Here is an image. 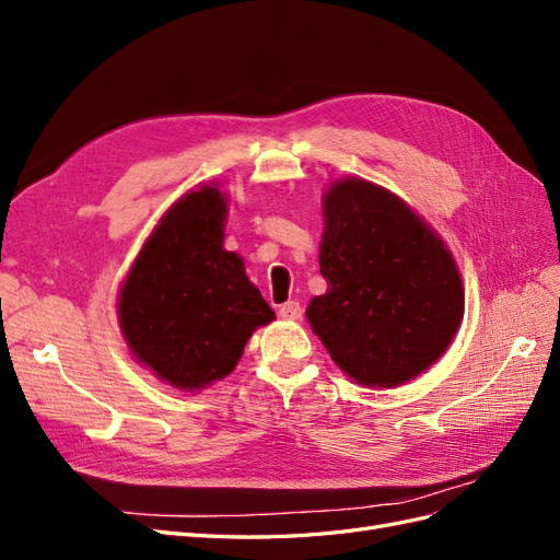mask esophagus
Wrapping results in <instances>:
<instances>
[{
    "instance_id": "obj_1",
    "label": "esophagus",
    "mask_w": 560,
    "mask_h": 560,
    "mask_svg": "<svg viewBox=\"0 0 560 560\" xmlns=\"http://www.w3.org/2000/svg\"><path fill=\"white\" fill-rule=\"evenodd\" d=\"M280 317H284V319H299L301 317V303L299 301H287V303H282L280 306Z\"/></svg>"
}]
</instances>
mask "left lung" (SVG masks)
Wrapping results in <instances>:
<instances>
[{"mask_svg":"<svg viewBox=\"0 0 560 560\" xmlns=\"http://www.w3.org/2000/svg\"><path fill=\"white\" fill-rule=\"evenodd\" d=\"M319 273L327 294L308 325L346 376L397 387L448 350L465 315V284L446 243L383 186L334 179L322 194Z\"/></svg>","mask_w":560,"mask_h":560,"instance_id":"8db88e82","label":"left lung"}]
</instances>
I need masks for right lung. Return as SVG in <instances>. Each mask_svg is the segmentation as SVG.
Returning a JSON list of instances; mask_svg holds the SVG:
<instances>
[{
	"instance_id": "obj_1",
	"label": "right lung",
	"mask_w": 560,
	"mask_h": 560,
	"mask_svg": "<svg viewBox=\"0 0 560 560\" xmlns=\"http://www.w3.org/2000/svg\"><path fill=\"white\" fill-rule=\"evenodd\" d=\"M229 194L200 184L175 200L118 290V327L130 354L159 381L198 393L226 378L249 336L276 319L224 249Z\"/></svg>"
}]
</instances>
